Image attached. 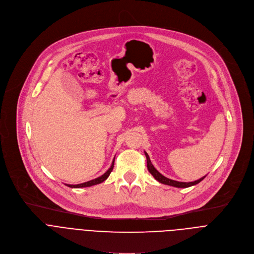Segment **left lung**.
I'll use <instances>...</instances> for the list:
<instances>
[{
    "label": "left lung",
    "instance_id": "8db88e82",
    "mask_svg": "<svg viewBox=\"0 0 254 254\" xmlns=\"http://www.w3.org/2000/svg\"><path fill=\"white\" fill-rule=\"evenodd\" d=\"M144 155H146V158H147V167H148V170L149 172L153 175V177L158 181V182L162 183V184H165V185H169V186H173V187H177V188H188V187H191V186H194L198 183H200L201 181L205 178V177H202L201 179L197 180V181H194V182H178V181H175V180H171L165 176H163L160 172H158L156 170V168L153 166L151 160H150V157L149 155L144 152Z\"/></svg>",
    "mask_w": 254,
    "mask_h": 254
}]
</instances>
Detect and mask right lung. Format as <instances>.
Here are the masks:
<instances>
[{
  "mask_svg": "<svg viewBox=\"0 0 254 254\" xmlns=\"http://www.w3.org/2000/svg\"><path fill=\"white\" fill-rule=\"evenodd\" d=\"M114 166H115V160L113 161V164L111 166V168L108 169L103 175H101L100 177L96 178V179H93L91 181H88V182H85V183H82V184H77V185H69V184H66V186L70 187V188H84V187H90V186H93V185H97V184H100L102 183L103 181H105L108 176L111 175L113 169H114Z\"/></svg>",
  "mask_w": 254,
  "mask_h": 254,
  "instance_id": "obj_1",
  "label": "right lung"
}]
</instances>
